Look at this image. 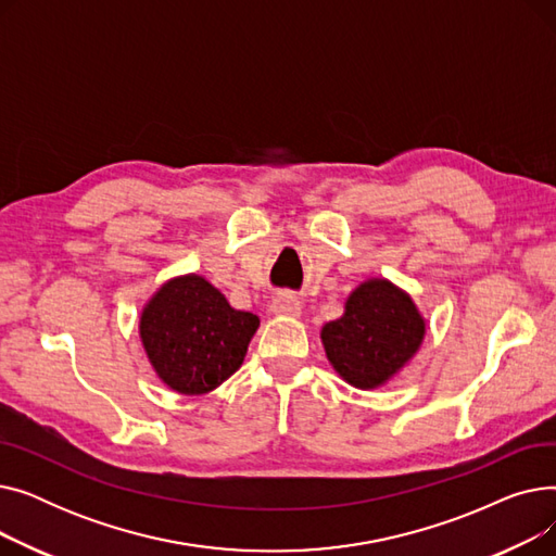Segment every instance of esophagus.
<instances>
[{
    "label": "esophagus",
    "mask_w": 556,
    "mask_h": 556,
    "mask_svg": "<svg viewBox=\"0 0 556 556\" xmlns=\"http://www.w3.org/2000/svg\"><path fill=\"white\" fill-rule=\"evenodd\" d=\"M270 311L275 315H300L302 302L293 293H277L270 302Z\"/></svg>",
    "instance_id": "1"
}]
</instances>
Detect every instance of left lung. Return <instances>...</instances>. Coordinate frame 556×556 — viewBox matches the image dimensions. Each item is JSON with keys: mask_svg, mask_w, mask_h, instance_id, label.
Masks as SVG:
<instances>
[{"mask_svg": "<svg viewBox=\"0 0 556 556\" xmlns=\"http://www.w3.org/2000/svg\"><path fill=\"white\" fill-rule=\"evenodd\" d=\"M424 333L413 300L386 279H369L349 295L344 315L325 325L323 342L346 383L371 390L415 356Z\"/></svg>", "mask_w": 556, "mask_h": 556, "instance_id": "8db88e82", "label": "left lung"}]
</instances>
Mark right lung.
<instances>
[{
	"mask_svg": "<svg viewBox=\"0 0 556 556\" xmlns=\"http://www.w3.org/2000/svg\"><path fill=\"white\" fill-rule=\"evenodd\" d=\"M258 317L231 308L207 279L164 283L141 313V342L162 381L182 394H204L237 371Z\"/></svg>",
	"mask_w": 556,
	"mask_h": 556,
	"instance_id": "obj_1",
	"label": "right lung"
}]
</instances>
